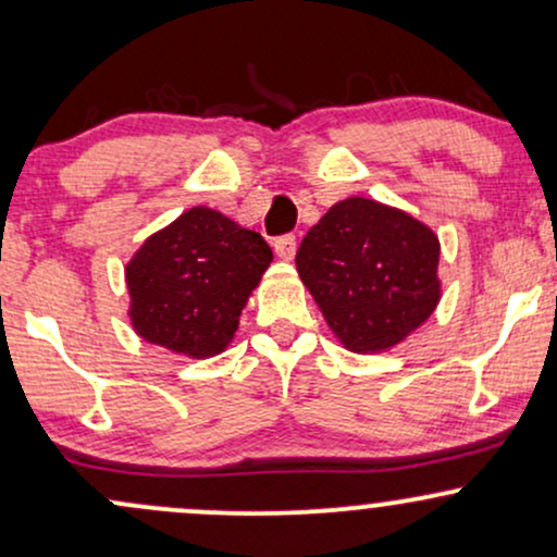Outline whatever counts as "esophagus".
Listing matches in <instances>:
<instances>
[{
	"label": "esophagus",
	"mask_w": 557,
	"mask_h": 557,
	"mask_svg": "<svg viewBox=\"0 0 557 557\" xmlns=\"http://www.w3.org/2000/svg\"><path fill=\"white\" fill-rule=\"evenodd\" d=\"M274 253L283 261H293V257H296V235H283V238L274 240Z\"/></svg>",
	"instance_id": "obj_1"
}]
</instances>
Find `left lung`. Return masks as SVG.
<instances>
[{
  "label": "left lung",
  "mask_w": 557,
  "mask_h": 557,
  "mask_svg": "<svg viewBox=\"0 0 557 557\" xmlns=\"http://www.w3.org/2000/svg\"><path fill=\"white\" fill-rule=\"evenodd\" d=\"M440 238L398 207L350 196L306 233L300 283L350 354H382L417 332L443 298Z\"/></svg>",
  "instance_id": "1"
}]
</instances>
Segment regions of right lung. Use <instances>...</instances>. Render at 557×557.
Returning a JSON list of instances; mask_svg holds the SVG:
<instances>
[{
  "label": "right lung",
  "instance_id": "obj_1",
  "mask_svg": "<svg viewBox=\"0 0 557 557\" xmlns=\"http://www.w3.org/2000/svg\"><path fill=\"white\" fill-rule=\"evenodd\" d=\"M272 259L259 233L216 209L190 207L125 264L131 327L170 354L212 359L233 343Z\"/></svg>",
  "mask_w": 557,
  "mask_h": 557
}]
</instances>
